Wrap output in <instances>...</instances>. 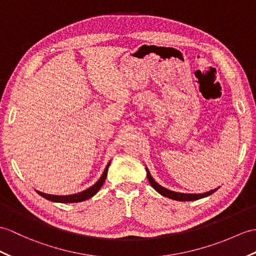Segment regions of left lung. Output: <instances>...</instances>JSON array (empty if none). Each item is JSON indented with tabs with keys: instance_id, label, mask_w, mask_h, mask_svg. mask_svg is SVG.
Segmentation results:
<instances>
[{
	"instance_id": "8db88e82",
	"label": "left lung",
	"mask_w": 256,
	"mask_h": 256,
	"mask_svg": "<svg viewBox=\"0 0 256 256\" xmlns=\"http://www.w3.org/2000/svg\"><path fill=\"white\" fill-rule=\"evenodd\" d=\"M146 172H147V179L148 181H150V186L156 190V191L162 194V196H164V198H171V200H180V202H186V200H200V198H206V196H210L212 195L214 192H216L217 188L215 190H210V191L206 192V193H200V194H191V193H179V192H174V191H170V190L166 188L164 186H160V184H158L155 180L152 179V176L150 174V170L147 169L146 167Z\"/></svg>"
}]
</instances>
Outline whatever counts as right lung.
<instances>
[{"mask_svg":"<svg viewBox=\"0 0 256 256\" xmlns=\"http://www.w3.org/2000/svg\"><path fill=\"white\" fill-rule=\"evenodd\" d=\"M110 162H109L108 164H106V167L104 171L102 176H100V179L96 183H94L92 186L84 190L82 192L70 194V195H52V194H46V193H44V192L37 191V190H36V192H37L39 195L42 196V198H44L46 200H51V202H56V203H78V202L86 200L88 198H92V196L99 191L100 188L104 186V182L106 178V174H108V168L110 166Z\"/></svg>","mask_w":256,"mask_h":256,"instance_id":"1","label":"right lung"}]
</instances>
